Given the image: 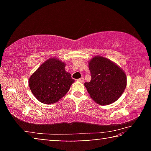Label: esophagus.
I'll use <instances>...</instances> for the list:
<instances>
[{
    "instance_id": "obj_1",
    "label": "esophagus",
    "mask_w": 151,
    "mask_h": 151,
    "mask_svg": "<svg viewBox=\"0 0 151 151\" xmlns=\"http://www.w3.org/2000/svg\"><path fill=\"white\" fill-rule=\"evenodd\" d=\"M84 78H79V79L77 80L78 82H84Z\"/></svg>"
}]
</instances>
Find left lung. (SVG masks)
Returning <instances> with one entry per match:
<instances>
[{
  "instance_id": "left-lung-1",
  "label": "left lung",
  "mask_w": 151,
  "mask_h": 151,
  "mask_svg": "<svg viewBox=\"0 0 151 151\" xmlns=\"http://www.w3.org/2000/svg\"><path fill=\"white\" fill-rule=\"evenodd\" d=\"M91 80L84 86L91 98L100 105H109L118 100L127 86V76L116 63L101 55L88 62Z\"/></svg>"
}]
</instances>
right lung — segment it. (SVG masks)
Here are the masks:
<instances>
[{"label": "right lung", "instance_id": "right-lung-1", "mask_svg": "<svg viewBox=\"0 0 151 151\" xmlns=\"http://www.w3.org/2000/svg\"><path fill=\"white\" fill-rule=\"evenodd\" d=\"M65 63L56 57L44 62L29 79V86L37 100L43 104L58 102L69 91L74 80L65 71Z\"/></svg>", "mask_w": 151, "mask_h": 151}]
</instances>
